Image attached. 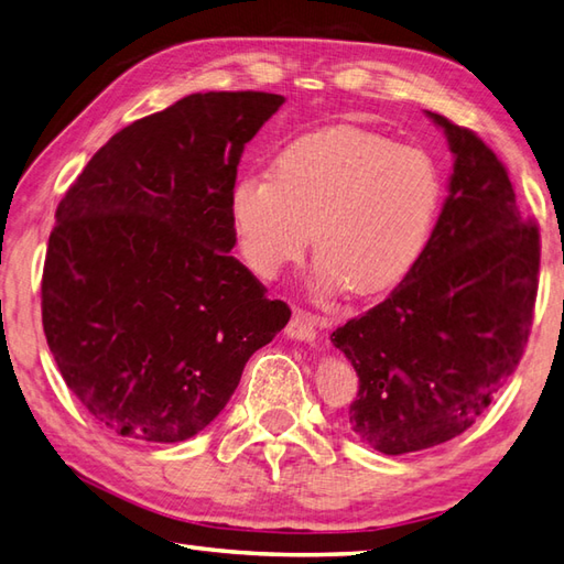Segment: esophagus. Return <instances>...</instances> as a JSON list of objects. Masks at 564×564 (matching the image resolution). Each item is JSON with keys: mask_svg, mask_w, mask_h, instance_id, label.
<instances>
[{"mask_svg": "<svg viewBox=\"0 0 564 564\" xmlns=\"http://www.w3.org/2000/svg\"><path fill=\"white\" fill-rule=\"evenodd\" d=\"M285 334L297 341H315V337H317L315 315H310L307 310H301V307L293 310V317L289 322V327H285Z\"/></svg>", "mask_w": 564, "mask_h": 564, "instance_id": "obj_1", "label": "esophagus"}]
</instances>
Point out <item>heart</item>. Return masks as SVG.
I'll list each match as a JSON object with an SVG mask.
<instances>
[{"label":"heart","instance_id":"heart-1","mask_svg":"<svg viewBox=\"0 0 564 564\" xmlns=\"http://www.w3.org/2000/svg\"><path fill=\"white\" fill-rule=\"evenodd\" d=\"M443 182L431 154L354 126L319 128L247 176L230 220L247 267L273 279L317 247L315 281L380 293L404 281L434 235Z\"/></svg>","mask_w":564,"mask_h":564}]
</instances>
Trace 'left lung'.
Wrapping results in <instances>:
<instances>
[{
	"instance_id": "obj_1",
	"label": "left lung",
	"mask_w": 564,
	"mask_h": 564,
	"mask_svg": "<svg viewBox=\"0 0 564 564\" xmlns=\"http://www.w3.org/2000/svg\"><path fill=\"white\" fill-rule=\"evenodd\" d=\"M426 113L455 158L434 235L386 301L332 332L358 376L349 429L386 455L446 443L487 410L529 341L541 269L507 166L473 130Z\"/></svg>"
}]
</instances>
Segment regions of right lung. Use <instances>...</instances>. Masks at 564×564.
Listing matches in <instances>:
<instances>
[{
	"label": "right lung",
	"mask_w": 564,
	"mask_h": 564,
	"mask_svg": "<svg viewBox=\"0 0 564 564\" xmlns=\"http://www.w3.org/2000/svg\"><path fill=\"white\" fill-rule=\"evenodd\" d=\"M283 101L191 94L118 130L59 200L43 332L72 394L113 434L196 436L289 325L291 307L230 254L239 158Z\"/></svg>",
	"instance_id": "add662e5"
}]
</instances>
